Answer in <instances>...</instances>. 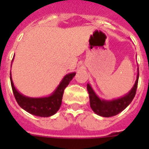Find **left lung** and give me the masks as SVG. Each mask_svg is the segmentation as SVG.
I'll use <instances>...</instances> for the list:
<instances>
[{
	"mask_svg": "<svg viewBox=\"0 0 149 149\" xmlns=\"http://www.w3.org/2000/svg\"><path fill=\"white\" fill-rule=\"evenodd\" d=\"M139 68H138L137 79L132 90L121 97L111 100L100 99L93 91L91 85L87 84V91H88L89 97H90V104L93 112L101 117L109 118V117L117 115L121 111H124L132 103V100L134 99L135 96L138 82H139Z\"/></svg>",
	"mask_w": 149,
	"mask_h": 149,
	"instance_id": "8db88e82",
	"label": "left lung"
}]
</instances>
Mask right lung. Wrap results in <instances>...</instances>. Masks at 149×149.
Here are the masks:
<instances>
[{"label": "right lung", "instance_id": "right-lung-1", "mask_svg": "<svg viewBox=\"0 0 149 149\" xmlns=\"http://www.w3.org/2000/svg\"><path fill=\"white\" fill-rule=\"evenodd\" d=\"M10 75V84L13 93L18 105L29 113L38 117L47 118L54 115L58 111V109L60 108L64 90L74 77L76 72H71L65 75L60 82L59 85L53 91V93L49 97H29L19 93L14 85L11 78V72Z\"/></svg>", "mask_w": 149, "mask_h": 149}]
</instances>
